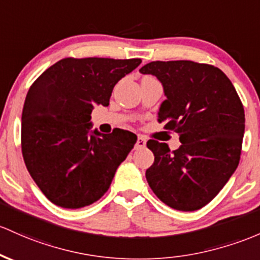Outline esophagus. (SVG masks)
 <instances>
[{
  "label": "esophagus",
  "instance_id": "1",
  "mask_svg": "<svg viewBox=\"0 0 260 260\" xmlns=\"http://www.w3.org/2000/svg\"><path fill=\"white\" fill-rule=\"evenodd\" d=\"M145 143H147V141H145L144 137L138 136V138H137V142H136V149H142V148H144Z\"/></svg>",
  "mask_w": 260,
  "mask_h": 260
}]
</instances>
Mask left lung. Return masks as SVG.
Wrapping results in <instances>:
<instances>
[{
  "instance_id": "obj_1",
  "label": "left lung",
  "mask_w": 260,
  "mask_h": 260,
  "mask_svg": "<svg viewBox=\"0 0 260 260\" xmlns=\"http://www.w3.org/2000/svg\"><path fill=\"white\" fill-rule=\"evenodd\" d=\"M161 82L167 100L158 121L175 131L181 145L149 139L154 162L145 172L160 201L179 211L204 207L236 172L244 135V108L218 68L190 60L152 61L139 69Z\"/></svg>"
}]
</instances>
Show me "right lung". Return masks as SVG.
<instances>
[{
	"label": "right lung",
	"mask_w": 260,
	"mask_h": 260,
	"mask_svg": "<svg viewBox=\"0 0 260 260\" xmlns=\"http://www.w3.org/2000/svg\"><path fill=\"white\" fill-rule=\"evenodd\" d=\"M141 59L65 58L39 76L22 112V154L42 192L56 206L80 209L100 200L137 142L129 131L91 129L96 105Z\"/></svg>",
	"instance_id": "obj_1"
}]
</instances>
